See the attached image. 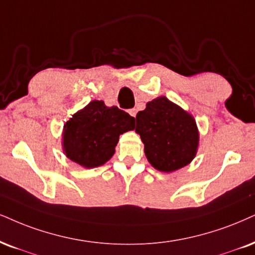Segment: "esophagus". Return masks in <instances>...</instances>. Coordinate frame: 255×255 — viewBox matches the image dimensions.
<instances>
[{
  "instance_id": "1",
  "label": "esophagus",
  "mask_w": 255,
  "mask_h": 255,
  "mask_svg": "<svg viewBox=\"0 0 255 255\" xmlns=\"http://www.w3.org/2000/svg\"><path fill=\"white\" fill-rule=\"evenodd\" d=\"M128 113H130V116H132L133 118H136V115H137V110L136 109H132L128 111Z\"/></svg>"
}]
</instances>
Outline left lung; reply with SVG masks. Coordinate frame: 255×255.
Returning a JSON list of instances; mask_svg holds the SVG:
<instances>
[{
	"label": "left lung",
	"mask_w": 255,
	"mask_h": 255,
	"mask_svg": "<svg viewBox=\"0 0 255 255\" xmlns=\"http://www.w3.org/2000/svg\"><path fill=\"white\" fill-rule=\"evenodd\" d=\"M136 132L153 168L171 172L193 161L199 146L194 117L165 97L151 100L136 116Z\"/></svg>",
	"instance_id": "obj_1"
}]
</instances>
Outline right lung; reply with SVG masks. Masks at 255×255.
Segmentation results:
<instances>
[{
  "instance_id": "1",
  "label": "right lung",
  "mask_w": 255,
  "mask_h": 255,
  "mask_svg": "<svg viewBox=\"0 0 255 255\" xmlns=\"http://www.w3.org/2000/svg\"><path fill=\"white\" fill-rule=\"evenodd\" d=\"M134 128V118L117 106L93 100L64 125L62 149L84 168L105 164L115 153L119 136Z\"/></svg>"
}]
</instances>
